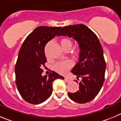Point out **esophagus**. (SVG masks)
<instances>
[{
    "instance_id": "34e87169",
    "label": "esophagus",
    "mask_w": 121,
    "mask_h": 121,
    "mask_svg": "<svg viewBox=\"0 0 121 121\" xmlns=\"http://www.w3.org/2000/svg\"><path fill=\"white\" fill-rule=\"evenodd\" d=\"M65 80L66 81V82H71V80H70L69 78H68V77H65Z\"/></svg>"
}]
</instances>
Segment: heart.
Listing matches in <instances>:
<instances>
[{"label": "heart", "instance_id": "b5f03b06", "mask_svg": "<svg viewBox=\"0 0 121 121\" xmlns=\"http://www.w3.org/2000/svg\"><path fill=\"white\" fill-rule=\"evenodd\" d=\"M60 46L64 50H69L72 45V41L67 37L62 38L59 41ZM80 51V48L79 46L75 47L73 50V54L75 55H78ZM73 66V63L70 60H66L64 61L57 62L53 66V69L57 73L60 74H65L68 71L72 68Z\"/></svg>", "mask_w": 121, "mask_h": 121}]
</instances>
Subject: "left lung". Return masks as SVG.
<instances>
[{
    "label": "left lung",
    "mask_w": 121,
    "mask_h": 121,
    "mask_svg": "<svg viewBox=\"0 0 121 121\" xmlns=\"http://www.w3.org/2000/svg\"><path fill=\"white\" fill-rule=\"evenodd\" d=\"M60 35L73 38L81 50L78 62L71 71L78 80L81 78L79 90L69 92L68 96L78 103H87L96 97L104 81L106 62L102 45L97 35L83 24L63 27L57 36Z\"/></svg>",
    "instance_id": "obj_1"
}]
</instances>
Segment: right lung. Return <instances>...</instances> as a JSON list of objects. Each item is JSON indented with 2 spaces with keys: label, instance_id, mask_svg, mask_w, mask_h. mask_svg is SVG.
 <instances>
[{
  "label": "right lung",
  "instance_id": "1",
  "mask_svg": "<svg viewBox=\"0 0 121 121\" xmlns=\"http://www.w3.org/2000/svg\"><path fill=\"white\" fill-rule=\"evenodd\" d=\"M62 27H38L23 42L16 63V84L21 97L26 102L38 104L46 100L52 93V84L56 79H64L52 71L43 77V66L47 59L46 45L56 36Z\"/></svg>",
  "mask_w": 121,
  "mask_h": 121
}]
</instances>
